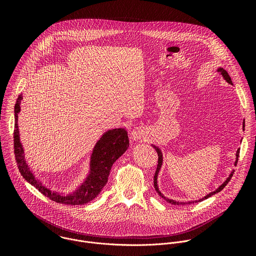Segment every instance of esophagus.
<instances>
[{
	"mask_svg": "<svg viewBox=\"0 0 256 256\" xmlns=\"http://www.w3.org/2000/svg\"><path fill=\"white\" fill-rule=\"evenodd\" d=\"M148 134V128L144 126H138L134 128L130 132V140L134 142H138L140 140H142L144 138L147 136Z\"/></svg>",
	"mask_w": 256,
	"mask_h": 256,
	"instance_id": "esophagus-1",
	"label": "esophagus"
}]
</instances>
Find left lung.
<instances>
[{
  "label": "left lung",
  "instance_id": "obj_1",
  "mask_svg": "<svg viewBox=\"0 0 256 256\" xmlns=\"http://www.w3.org/2000/svg\"><path fill=\"white\" fill-rule=\"evenodd\" d=\"M216 70H218V75L222 76L223 79H224L228 84L233 85L232 80H231V77L229 76V74H228L226 70H224V68H221V66H218V68H216ZM244 128H245V122H243V130H244ZM152 144V147L156 150L157 154H158V165H157V170H156V173H155V176H154V186H155L156 192L159 194V196H160L161 198H164L166 202H168L169 204H186L198 202H202V200H206V198H208L210 196H214V194H218V192H220L227 186V184L230 181L231 177L233 176L234 169L231 170L229 176L226 178V180L223 182V184H222L220 186H218L216 190H214V192H212L208 194L206 196H204L202 198H198V200H188V202H179V200H172V198H166V196L160 192L159 186H158V175H159V172H160V170H161V168H162V165H163V155H162V152H161V149H160V148H158L157 146H155V144ZM239 151H240V149H238L237 152H236V158H235V162H234V165H235V166H236L237 161H238Z\"/></svg>",
  "mask_w": 256,
  "mask_h": 256
}]
</instances>
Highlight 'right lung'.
I'll return each instance as SVG.
<instances>
[{"mask_svg":"<svg viewBox=\"0 0 256 256\" xmlns=\"http://www.w3.org/2000/svg\"><path fill=\"white\" fill-rule=\"evenodd\" d=\"M22 94L18 96L14 114H15V130H14V148L18 168L24 179L38 190L42 194L58 204L70 206H81L88 204L94 200L108 180L109 172L114 163L128 150V136L126 130L122 128L107 130L96 142L90 154L88 171L80 184L70 192L54 190L48 186L26 161L24 147L20 140V132L18 128V114L21 112Z\"/></svg>","mask_w":256,"mask_h":256,"instance_id":"1","label":"right lung"}]
</instances>
